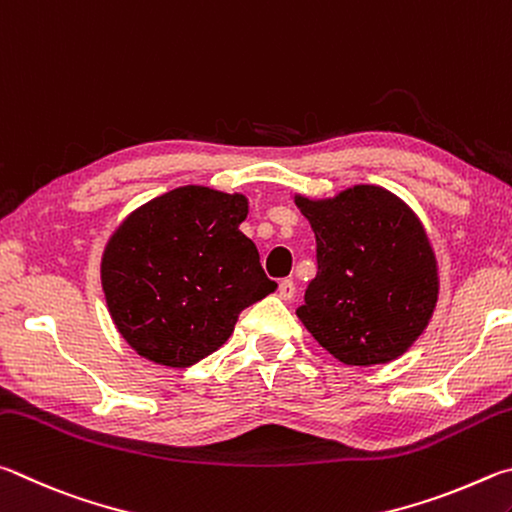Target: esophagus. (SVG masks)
<instances>
[{
  "instance_id": "obj_1",
  "label": "esophagus",
  "mask_w": 512,
  "mask_h": 512,
  "mask_svg": "<svg viewBox=\"0 0 512 512\" xmlns=\"http://www.w3.org/2000/svg\"><path fill=\"white\" fill-rule=\"evenodd\" d=\"M279 297L283 301H292L294 297H297V285H294V281L285 279V281L279 283Z\"/></svg>"
}]
</instances>
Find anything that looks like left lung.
<instances>
[{
	"instance_id": "obj_1",
	"label": "left lung",
	"mask_w": 512,
	"mask_h": 512,
	"mask_svg": "<svg viewBox=\"0 0 512 512\" xmlns=\"http://www.w3.org/2000/svg\"><path fill=\"white\" fill-rule=\"evenodd\" d=\"M294 202L317 238V276L297 317L339 362H393L423 335L438 301L436 256L423 222L373 184L328 200L294 195Z\"/></svg>"
}]
</instances>
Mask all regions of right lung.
<instances>
[{
    "mask_svg": "<svg viewBox=\"0 0 512 512\" xmlns=\"http://www.w3.org/2000/svg\"><path fill=\"white\" fill-rule=\"evenodd\" d=\"M247 197L179 186L107 240L101 283L114 326L141 357L186 369L227 342L238 315L276 290L238 227Z\"/></svg>",
    "mask_w": 512,
    "mask_h": 512,
    "instance_id": "right-lung-1",
    "label": "right lung"
}]
</instances>
